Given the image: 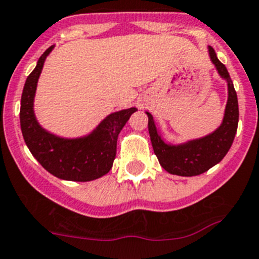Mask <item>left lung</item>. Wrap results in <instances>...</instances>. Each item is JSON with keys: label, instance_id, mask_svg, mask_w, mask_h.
I'll return each mask as SVG.
<instances>
[{"label": "left lung", "instance_id": "1", "mask_svg": "<svg viewBox=\"0 0 259 259\" xmlns=\"http://www.w3.org/2000/svg\"><path fill=\"white\" fill-rule=\"evenodd\" d=\"M210 60L222 78L227 81L228 99L226 104L225 116L221 126L209 135L193 139L182 144L166 143L156 127L155 121L150 112L148 116V132L153 152L158 162L167 173L181 177H193L205 173L222 160L231 148L239 122V103L234 83L228 74L225 64L218 60L215 51L209 46Z\"/></svg>", "mask_w": 259, "mask_h": 259}]
</instances>
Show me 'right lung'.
Wrapping results in <instances>:
<instances>
[{"instance_id": "obj_1", "label": "right lung", "mask_w": 259, "mask_h": 259, "mask_svg": "<svg viewBox=\"0 0 259 259\" xmlns=\"http://www.w3.org/2000/svg\"><path fill=\"white\" fill-rule=\"evenodd\" d=\"M53 49L54 46H50L39 57L36 68L24 83L20 102L23 138L37 161L57 178L74 182L94 181L112 167L118 134L137 108L132 107L111 113L90 134L80 138H62L46 132L34 116L33 101L44 63Z\"/></svg>"}]
</instances>
